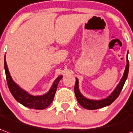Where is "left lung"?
I'll use <instances>...</instances> for the list:
<instances>
[{"label":"left lung","instance_id":"1","mask_svg":"<svg viewBox=\"0 0 133 133\" xmlns=\"http://www.w3.org/2000/svg\"><path fill=\"white\" fill-rule=\"evenodd\" d=\"M128 71H129V61H128V58L127 57V65H126V68H125V72H124V75L122 76L120 82L119 83V84L116 87V89L114 90V91L111 94V95L109 96L107 98L102 99V100H91V99L85 98L79 91L78 81L77 78H76L74 91H75L76 99H77L78 102L80 104V105L82 106L83 108L87 109H91V110L97 109L102 108V107L110 105L112 102H115V99L118 97L119 94L121 92L123 86L125 84V81L128 78Z\"/></svg>","mask_w":133,"mask_h":133}]
</instances>
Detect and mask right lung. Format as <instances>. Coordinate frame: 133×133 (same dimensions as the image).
<instances>
[{
    "instance_id": "1",
    "label": "right lung",
    "mask_w": 133,
    "mask_h": 133,
    "mask_svg": "<svg viewBox=\"0 0 133 133\" xmlns=\"http://www.w3.org/2000/svg\"><path fill=\"white\" fill-rule=\"evenodd\" d=\"M4 68H5L6 81L9 90L15 99L20 104L29 108L34 109H44L47 108V107H49V105L52 102L57 90L58 83L63 78V76H60L57 78V79L54 81L50 91L47 94L42 96H32L21 89L13 81L8 71V66L5 61V60H4Z\"/></svg>"
}]
</instances>
